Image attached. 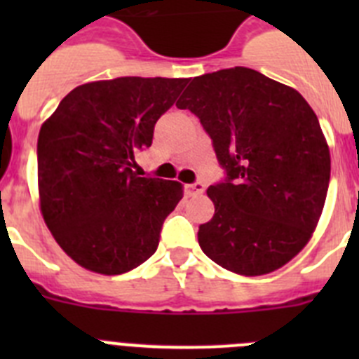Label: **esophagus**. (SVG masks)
<instances>
[{
  "label": "esophagus",
  "instance_id": "obj_1",
  "mask_svg": "<svg viewBox=\"0 0 359 359\" xmlns=\"http://www.w3.org/2000/svg\"><path fill=\"white\" fill-rule=\"evenodd\" d=\"M187 192H189V196L203 194V192H205V183H203L201 180H198V182L192 183V185H187Z\"/></svg>",
  "mask_w": 359,
  "mask_h": 359
}]
</instances>
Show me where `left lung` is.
Masks as SVG:
<instances>
[{"instance_id":"left-lung-1","label":"left lung","mask_w":359,"mask_h":359,"mask_svg":"<svg viewBox=\"0 0 359 359\" xmlns=\"http://www.w3.org/2000/svg\"><path fill=\"white\" fill-rule=\"evenodd\" d=\"M210 136L224 180L208 187L215 214L203 253L255 277L290 262L318 223L331 156L315 111L293 88L236 66L205 73L177 100Z\"/></svg>"}]
</instances>
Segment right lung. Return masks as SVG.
Wrapping results in <instances>:
<instances>
[{"mask_svg":"<svg viewBox=\"0 0 359 359\" xmlns=\"http://www.w3.org/2000/svg\"><path fill=\"white\" fill-rule=\"evenodd\" d=\"M187 79L118 77L69 91L37 138L44 223L82 268L120 275L160 243L165 217L183 198L177 182L136 172L158 118Z\"/></svg>","mask_w":359,"mask_h":359,"instance_id":"add662e5","label":"right lung"}]
</instances>
